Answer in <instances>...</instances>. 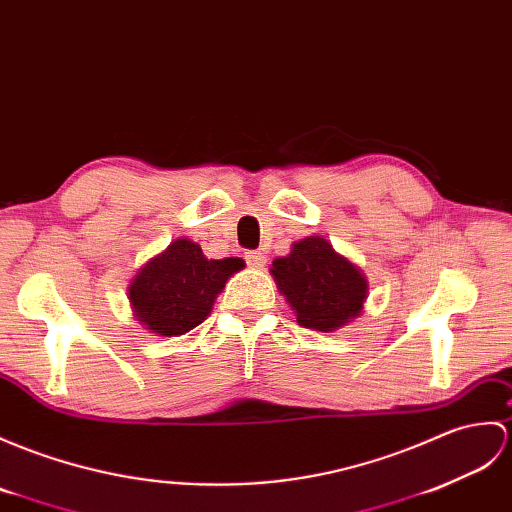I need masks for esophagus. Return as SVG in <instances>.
Returning <instances> with one entry per match:
<instances>
[{"label": "esophagus", "mask_w": 512, "mask_h": 512, "mask_svg": "<svg viewBox=\"0 0 512 512\" xmlns=\"http://www.w3.org/2000/svg\"><path fill=\"white\" fill-rule=\"evenodd\" d=\"M246 264L251 266V268H255V270L264 268V264H266V255L261 253V251H251V253H246Z\"/></svg>", "instance_id": "34e87169"}]
</instances>
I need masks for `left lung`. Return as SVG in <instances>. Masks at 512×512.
<instances>
[{"label": "left lung", "mask_w": 512, "mask_h": 512, "mask_svg": "<svg viewBox=\"0 0 512 512\" xmlns=\"http://www.w3.org/2000/svg\"><path fill=\"white\" fill-rule=\"evenodd\" d=\"M270 275L305 329L336 331L358 318L368 296L364 272L340 255L323 235L292 244L285 257L272 261Z\"/></svg>", "instance_id": "8db88e82"}]
</instances>
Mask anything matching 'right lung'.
<instances>
[{
	"mask_svg": "<svg viewBox=\"0 0 512 512\" xmlns=\"http://www.w3.org/2000/svg\"><path fill=\"white\" fill-rule=\"evenodd\" d=\"M242 268L240 257L207 259L196 242L178 237L130 281L133 316L154 336H183L211 314L229 277Z\"/></svg>",
	"mask_w": 512,
	"mask_h": 512,
	"instance_id": "add662e5",
	"label": "right lung"
}]
</instances>
